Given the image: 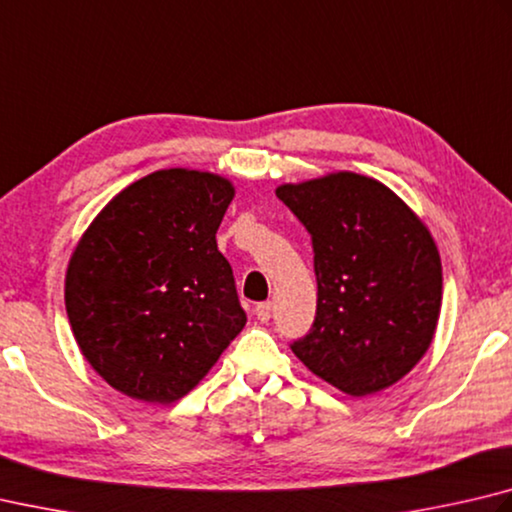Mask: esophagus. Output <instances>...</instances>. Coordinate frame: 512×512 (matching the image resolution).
I'll return each instance as SVG.
<instances>
[{
    "label": "esophagus",
    "mask_w": 512,
    "mask_h": 512,
    "mask_svg": "<svg viewBox=\"0 0 512 512\" xmlns=\"http://www.w3.org/2000/svg\"><path fill=\"white\" fill-rule=\"evenodd\" d=\"M271 313H273V304H271V302H259V304L255 306V315H257L259 322H268V320H271Z\"/></svg>",
    "instance_id": "obj_1"
}]
</instances>
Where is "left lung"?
Here are the masks:
<instances>
[{
	"instance_id": "left-lung-1",
	"label": "left lung",
	"mask_w": 512,
	"mask_h": 512,
	"mask_svg": "<svg viewBox=\"0 0 512 512\" xmlns=\"http://www.w3.org/2000/svg\"><path fill=\"white\" fill-rule=\"evenodd\" d=\"M275 194L311 232L315 253L318 313L293 353L349 396L392 387L439 324L443 273L430 228L385 183L347 170Z\"/></svg>"
}]
</instances>
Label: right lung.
<instances>
[{
	"mask_svg": "<svg viewBox=\"0 0 512 512\" xmlns=\"http://www.w3.org/2000/svg\"><path fill=\"white\" fill-rule=\"evenodd\" d=\"M235 185L170 167L127 185L82 232L64 304L82 356L116 392L170 405L244 329L217 230Z\"/></svg>",
	"mask_w": 512,
	"mask_h": 512,
	"instance_id": "right-lung-1",
	"label": "right lung"
}]
</instances>
